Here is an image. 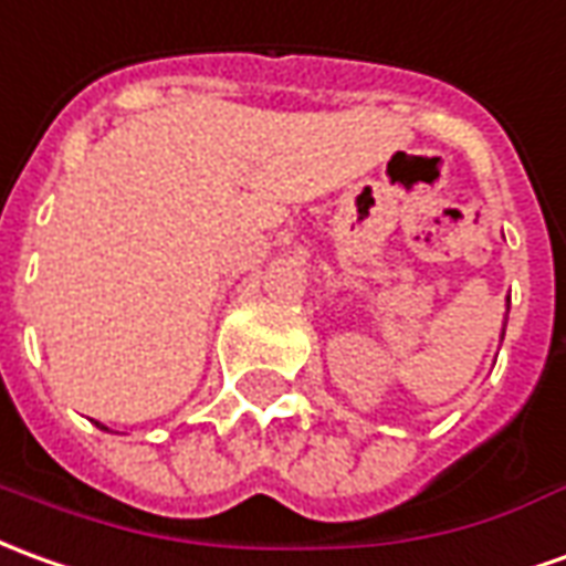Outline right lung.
<instances>
[{
  "mask_svg": "<svg viewBox=\"0 0 566 566\" xmlns=\"http://www.w3.org/2000/svg\"><path fill=\"white\" fill-rule=\"evenodd\" d=\"M97 426H101V422H97ZM101 429H106V426H101ZM106 432H109V429H106Z\"/></svg>",
  "mask_w": 566,
  "mask_h": 566,
  "instance_id": "add662e5",
  "label": "right lung"
}]
</instances>
